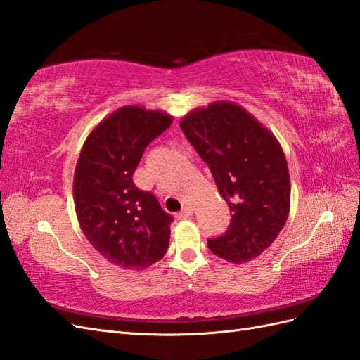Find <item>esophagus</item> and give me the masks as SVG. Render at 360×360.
I'll return each instance as SVG.
<instances>
[{
  "label": "esophagus",
  "instance_id": "1",
  "mask_svg": "<svg viewBox=\"0 0 360 360\" xmlns=\"http://www.w3.org/2000/svg\"><path fill=\"white\" fill-rule=\"evenodd\" d=\"M193 214V207H184L182 210H181V213L178 214V217L179 219H187V217H190Z\"/></svg>",
  "mask_w": 360,
  "mask_h": 360
}]
</instances>
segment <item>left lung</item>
Wrapping results in <instances>:
<instances>
[{
    "mask_svg": "<svg viewBox=\"0 0 360 360\" xmlns=\"http://www.w3.org/2000/svg\"><path fill=\"white\" fill-rule=\"evenodd\" d=\"M179 126L233 213L226 233L208 238L210 251L238 264L255 259L289 216L290 178L278 140L245 108L224 100L191 110Z\"/></svg>",
    "mask_w": 360,
    "mask_h": 360,
    "instance_id": "8db88e82",
    "label": "left lung"
}]
</instances>
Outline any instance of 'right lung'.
Here are the masks:
<instances>
[{
    "label": "right lung",
    "instance_id": "1",
    "mask_svg": "<svg viewBox=\"0 0 360 360\" xmlns=\"http://www.w3.org/2000/svg\"><path fill=\"white\" fill-rule=\"evenodd\" d=\"M173 122L162 110L123 106L92 129L75 170V207L88 242L108 262L141 271L169 248L173 219L134 172L144 149Z\"/></svg>",
    "mask_w": 360,
    "mask_h": 360
}]
</instances>
